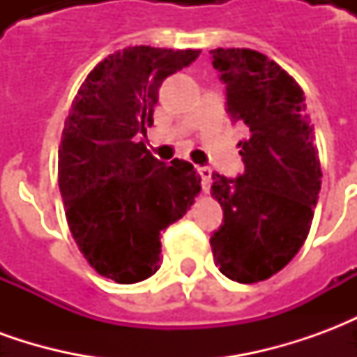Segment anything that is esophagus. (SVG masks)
Segmentation results:
<instances>
[{"instance_id": "esophagus-1", "label": "esophagus", "mask_w": 357, "mask_h": 357, "mask_svg": "<svg viewBox=\"0 0 357 357\" xmlns=\"http://www.w3.org/2000/svg\"><path fill=\"white\" fill-rule=\"evenodd\" d=\"M197 172H199V176H201L202 179V189H204V191H208L210 179H212V170L206 168V166H201V168H197Z\"/></svg>"}]
</instances>
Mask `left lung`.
Returning <instances> with one entry per match:
<instances>
[{"instance_id":"left-lung-1","label":"left lung","mask_w":357,"mask_h":357,"mask_svg":"<svg viewBox=\"0 0 357 357\" xmlns=\"http://www.w3.org/2000/svg\"><path fill=\"white\" fill-rule=\"evenodd\" d=\"M210 53L225 84L227 112L247 132L239 141L245 174H212L224 225L210 247L225 277L258 283L291 262L310 233L321 189L314 126L304 91L275 61L239 47Z\"/></svg>"}]
</instances>
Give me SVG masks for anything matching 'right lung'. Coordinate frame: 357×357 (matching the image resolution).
Returning <instances> with one entry per match:
<instances>
[{"instance_id":"obj_1","label":"right lung","mask_w":357,"mask_h":357,"mask_svg":"<svg viewBox=\"0 0 357 357\" xmlns=\"http://www.w3.org/2000/svg\"><path fill=\"white\" fill-rule=\"evenodd\" d=\"M199 50L135 45L102 59L74 97L59 145V189L84 258L116 283L160 268V233L201 193L193 164L156 160L139 141L153 126L164 78Z\"/></svg>"}]
</instances>
